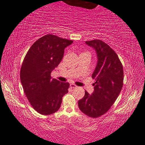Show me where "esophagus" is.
<instances>
[{
    "instance_id": "esophagus-1",
    "label": "esophagus",
    "mask_w": 145,
    "mask_h": 145,
    "mask_svg": "<svg viewBox=\"0 0 145 145\" xmlns=\"http://www.w3.org/2000/svg\"><path fill=\"white\" fill-rule=\"evenodd\" d=\"M70 87L71 88H76V86L75 85V84H70Z\"/></svg>"
}]
</instances>
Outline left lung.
<instances>
[{"instance_id":"1","label":"left lung","mask_w":145,"mask_h":145,"mask_svg":"<svg viewBox=\"0 0 145 145\" xmlns=\"http://www.w3.org/2000/svg\"><path fill=\"white\" fill-rule=\"evenodd\" d=\"M97 52L98 61L92 74L95 80L94 91L78 101L80 110L88 116L97 118L106 113L119 95L123 86L124 72L116 52L99 39L86 41Z\"/></svg>"}]
</instances>
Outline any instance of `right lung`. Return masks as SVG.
Returning a JSON list of instances; mask_svg holds the SVG:
<instances>
[{
	"mask_svg": "<svg viewBox=\"0 0 145 145\" xmlns=\"http://www.w3.org/2000/svg\"><path fill=\"white\" fill-rule=\"evenodd\" d=\"M73 41L52 34L44 35L31 46L20 71L24 92L34 110L41 115L52 114L59 110L69 84L51 78L59 65L64 49Z\"/></svg>",
	"mask_w": 145,
	"mask_h": 145,
	"instance_id": "obj_1",
	"label": "right lung"
}]
</instances>
